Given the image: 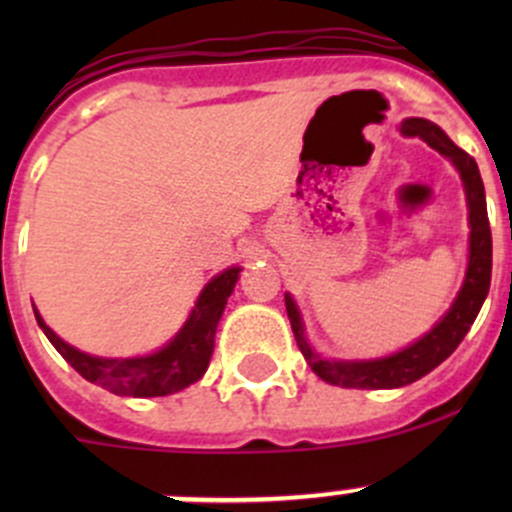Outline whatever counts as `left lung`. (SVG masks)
I'll list each match as a JSON object with an SVG mask.
<instances>
[{
	"label": "left lung",
	"mask_w": 512,
	"mask_h": 512,
	"mask_svg": "<svg viewBox=\"0 0 512 512\" xmlns=\"http://www.w3.org/2000/svg\"><path fill=\"white\" fill-rule=\"evenodd\" d=\"M401 133L409 138H421L433 151L441 153L443 158L451 160L458 168L466 188L468 200V225H471V242H468V270L463 280L461 292L456 302L446 312V317L436 324L428 334H423L418 342L401 352L384 356V359L369 361H337L322 359L314 354L309 342L304 339L302 317L294 304V299L285 294L287 317L292 324L294 339H297L299 352L304 354L307 364L312 366L314 374L332 386H344V389H399V386L414 384L416 379L426 376L428 371L436 369L441 361L456 352L458 344L468 334L471 324L476 322L480 307L490 289V270H493V237H490L488 210H485V190L480 180L476 160L466 151L456 146L436 123L426 118H406L401 123Z\"/></svg>",
	"instance_id": "8db88e82"
}]
</instances>
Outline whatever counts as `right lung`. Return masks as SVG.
I'll use <instances>...</instances> for the list:
<instances>
[{"label":"right lung","instance_id":"add662e5","mask_svg":"<svg viewBox=\"0 0 512 512\" xmlns=\"http://www.w3.org/2000/svg\"><path fill=\"white\" fill-rule=\"evenodd\" d=\"M240 270L242 267H227L225 272L213 277L200 292L183 329L160 352L136 356V359H101V356L79 352L61 337H56L36 309L34 317L44 329L46 339L56 347V352L91 384L103 386L116 396H136V399L168 396L195 384L208 369L215 347V329L223 317L227 297L235 289Z\"/></svg>","mask_w":512,"mask_h":512}]
</instances>
